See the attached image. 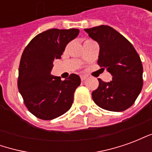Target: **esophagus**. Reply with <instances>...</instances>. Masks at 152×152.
<instances>
[{
  "label": "esophagus",
  "mask_w": 152,
  "mask_h": 152,
  "mask_svg": "<svg viewBox=\"0 0 152 152\" xmlns=\"http://www.w3.org/2000/svg\"><path fill=\"white\" fill-rule=\"evenodd\" d=\"M86 78H87V76H86V75H80V79H81V80H85Z\"/></svg>",
  "instance_id": "esophagus-1"
}]
</instances>
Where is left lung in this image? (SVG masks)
I'll return each mask as SVG.
<instances>
[{"label": "left lung", "mask_w": 152, "mask_h": 152, "mask_svg": "<svg viewBox=\"0 0 152 152\" xmlns=\"http://www.w3.org/2000/svg\"><path fill=\"white\" fill-rule=\"evenodd\" d=\"M85 31L99 44L98 64L112 76L110 82L99 79L93 100L102 109L123 112L134 104L142 88L140 57L133 45L112 27L101 25Z\"/></svg>", "instance_id": "obj_1"}]
</instances>
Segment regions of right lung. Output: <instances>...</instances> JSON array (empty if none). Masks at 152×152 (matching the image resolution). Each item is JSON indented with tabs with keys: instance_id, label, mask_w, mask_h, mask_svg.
I'll list each match as a JSON object with an SVG mask.
<instances>
[{
	"instance_id": "1",
	"label": "right lung",
	"mask_w": 152,
	"mask_h": 152,
	"mask_svg": "<svg viewBox=\"0 0 152 152\" xmlns=\"http://www.w3.org/2000/svg\"><path fill=\"white\" fill-rule=\"evenodd\" d=\"M79 30L52 28L36 36L25 47L18 67V88L28 111L49 121L66 113L80 85L78 75L65 80L51 75L53 60L61 58L65 47L78 36Z\"/></svg>"
}]
</instances>
